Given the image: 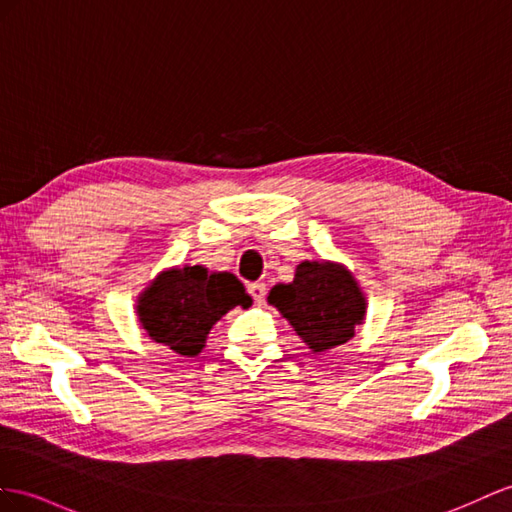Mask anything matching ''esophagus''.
<instances>
[{
  "instance_id": "34e87169",
  "label": "esophagus",
  "mask_w": 512,
  "mask_h": 512,
  "mask_svg": "<svg viewBox=\"0 0 512 512\" xmlns=\"http://www.w3.org/2000/svg\"><path fill=\"white\" fill-rule=\"evenodd\" d=\"M248 292H251L255 303L261 305L266 300V283H251L248 285Z\"/></svg>"
}]
</instances>
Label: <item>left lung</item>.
<instances>
[{"label":"left lung","instance_id":"8db88e82","mask_svg":"<svg viewBox=\"0 0 512 512\" xmlns=\"http://www.w3.org/2000/svg\"><path fill=\"white\" fill-rule=\"evenodd\" d=\"M268 303L318 355L355 337L365 318V296L357 279L333 261L298 264L294 281L274 285Z\"/></svg>","mask_w":512,"mask_h":512}]
</instances>
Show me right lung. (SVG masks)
I'll return each mask as SVG.
<instances>
[{
	"instance_id": "obj_1",
	"label": "right lung",
	"mask_w": 512,
	"mask_h": 512,
	"mask_svg": "<svg viewBox=\"0 0 512 512\" xmlns=\"http://www.w3.org/2000/svg\"><path fill=\"white\" fill-rule=\"evenodd\" d=\"M251 305L253 298L235 274L183 266L157 274L138 296L136 313L153 342L168 346L181 357H194L227 311Z\"/></svg>"
}]
</instances>
